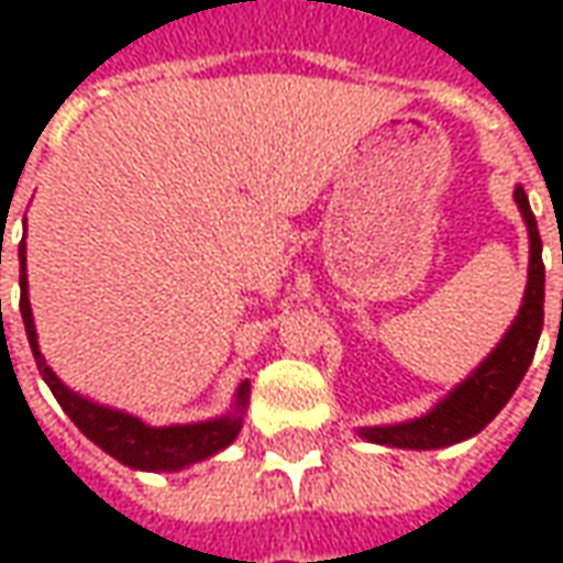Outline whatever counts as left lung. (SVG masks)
Masks as SVG:
<instances>
[{
    "instance_id": "1",
    "label": "left lung",
    "mask_w": 563,
    "mask_h": 563,
    "mask_svg": "<svg viewBox=\"0 0 563 563\" xmlns=\"http://www.w3.org/2000/svg\"><path fill=\"white\" fill-rule=\"evenodd\" d=\"M516 205L521 217L528 222V238H531V262H528V286L521 298L519 317L509 325L504 341L497 343L492 355L483 365L473 371L471 377L459 383L449 391L443 401L437 404L431 413L398 424H377V428H362L358 434L379 443V446L398 449H443L461 443L467 437L479 434L485 424L492 422L512 391L519 389L525 371L531 367L537 341L543 331V298H545V268H543V241L537 232V220L528 205L525 189L516 186ZM563 262V253H561Z\"/></svg>"
}]
</instances>
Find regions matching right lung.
Masks as SVG:
<instances>
[{
  "label": "right lung",
  "mask_w": 563,
  "mask_h": 563,
  "mask_svg": "<svg viewBox=\"0 0 563 563\" xmlns=\"http://www.w3.org/2000/svg\"><path fill=\"white\" fill-rule=\"evenodd\" d=\"M20 317L26 325V338H30V350L35 355L38 374L51 386L54 398L59 407L66 410L68 419L78 424L84 434L90 437L92 443L104 449L108 455H114L120 464L135 467V471H184L196 461H205L217 455L220 449L232 443L241 424H244L246 398H250V379L238 386L234 395V410L208 422L192 424H165V428H153L144 424L139 416H129L123 410H111L102 404H92L78 391H71L56 377L54 371L44 362L42 350H38V334H35V322H32L30 307V286H26V246L20 241Z\"/></svg>",
  "instance_id": "obj_1"
}]
</instances>
